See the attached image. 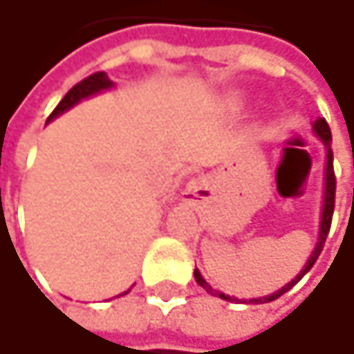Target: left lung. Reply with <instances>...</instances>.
Segmentation results:
<instances>
[{"label": "left lung", "mask_w": 354, "mask_h": 354, "mask_svg": "<svg viewBox=\"0 0 354 354\" xmlns=\"http://www.w3.org/2000/svg\"><path fill=\"white\" fill-rule=\"evenodd\" d=\"M314 133L318 135L319 139L324 141V145L328 147V153H326V196H324V209H322V223H319V240L316 248H314V252H312V256H310V260H308V264L304 266V270L291 281V283H287L283 289H279V291H274L272 295H266V297H258V299H250V304H268V301H274V299H279L283 293H287L293 285H297L301 279H304V274L316 264V260H318L319 252H322V248H324V242H326V236H328V232H330V223H332V213H334V194H336V176H334V166H332V147H330V141H332V133H330V127H328V122H326V118H318L316 122H314ZM194 279H196V283L207 291V293H211V295H217V297H221V299H227V301H238V299H234V297H230V295H225V293H221V291H215L203 277H201V272L194 268Z\"/></svg>", "instance_id": "8db88e82"}]
</instances>
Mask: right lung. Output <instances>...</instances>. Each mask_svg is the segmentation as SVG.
Wrapping results in <instances>:
<instances>
[{"mask_svg":"<svg viewBox=\"0 0 354 354\" xmlns=\"http://www.w3.org/2000/svg\"><path fill=\"white\" fill-rule=\"evenodd\" d=\"M108 88H112V82L108 80L104 71L92 73L90 77H86V80H82L80 84H75V86L63 96V100H61V102L57 104V108L50 112L48 118L59 116L61 112H65V110H69L71 106H75L80 100H84V98H88V96H94V94H98V92H102V90H108Z\"/></svg>","mask_w":354,"mask_h":354,"instance_id":"right-lung-1","label":"right lung"}]
</instances>
